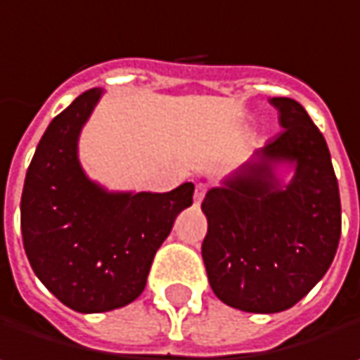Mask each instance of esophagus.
Wrapping results in <instances>:
<instances>
[{
	"label": "esophagus",
	"mask_w": 360,
	"mask_h": 360,
	"mask_svg": "<svg viewBox=\"0 0 360 360\" xmlns=\"http://www.w3.org/2000/svg\"><path fill=\"white\" fill-rule=\"evenodd\" d=\"M204 195H206V185H204V183H198V185H195V193H193L195 202L200 204V202L204 200Z\"/></svg>",
	"instance_id": "34e87169"
}]
</instances>
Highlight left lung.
Instances as JSON below:
<instances>
[{
  "instance_id": "8db88e82",
  "label": "left lung",
  "mask_w": 360,
  "mask_h": 360,
  "mask_svg": "<svg viewBox=\"0 0 360 360\" xmlns=\"http://www.w3.org/2000/svg\"><path fill=\"white\" fill-rule=\"evenodd\" d=\"M269 102L283 131L202 202L208 219L202 258L212 292L233 309L264 315L292 309L319 283L342 231L340 189L321 131L296 100ZM279 166L295 169L290 184L278 181Z\"/></svg>"
}]
</instances>
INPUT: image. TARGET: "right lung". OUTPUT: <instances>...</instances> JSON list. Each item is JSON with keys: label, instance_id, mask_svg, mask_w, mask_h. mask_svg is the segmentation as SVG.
<instances>
[{"label": "right lung", "instance_id": "obj_1", "mask_svg": "<svg viewBox=\"0 0 360 360\" xmlns=\"http://www.w3.org/2000/svg\"><path fill=\"white\" fill-rule=\"evenodd\" d=\"M100 98L102 89H89L49 122L20 200L27 258L41 283L77 313L133 302L177 214L193 202V183L133 193L108 191L85 175L79 135Z\"/></svg>", "mask_w": 360, "mask_h": 360}]
</instances>
